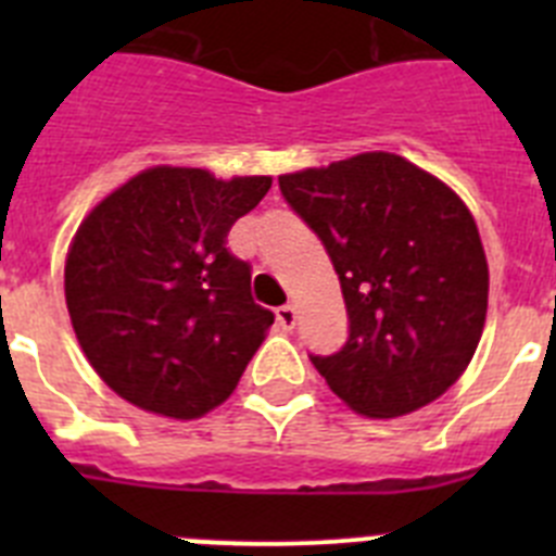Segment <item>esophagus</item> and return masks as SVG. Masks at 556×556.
Masks as SVG:
<instances>
[{
    "mask_svg": "<svg viewBox=\"0 0 556 556\" xmlns=\"http://www.w3.org/2000/svg\"><path fill=\"white\" fill-rule=\"evenodd\" d=\"M275 320H278L283 331H292L294 323H298V312H294V306H281L275 312Z\"/></svg>",
    "mask_w": 556,
    "mask_h": 556,
    "instance_id": "obj_1",
    "label": "esophagus"
}]
</instances>
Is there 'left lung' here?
I'll list each match as a JSON object with an SVG mask.
<instances>
[{
	"mask_svg": "<svg viewBox=\"0 0 556 556\" xmlns=\"http://www.w3.org/2000/svg\"><path fill=\"white\" fill-rule=\"evenodd\" d=\"M339 275L348 339L312 356L353 412L401 417L443 395L488 317V258L468 205L392 152L278 178Z\"/></svg>",
	"mask_w": 556,
	"mask_h": 556,
	"instance_id": "left-lung-1",
	"label": "left lung"
}]
</instances>
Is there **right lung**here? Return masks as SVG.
<instances>
[{
	"mask_svg": "<svg viewBox=\"0 0 556 556\" xmlns=\"http://www.w3.org/2000/svg\"><path fill=\"white\" fill-rule=\"evenodd\" d=\"M269 186L267 175L217 180L152 166L83 219L66 258V306L116 395L194 420L236 390L275 314L253 301L250 264L225 242Z\"/></svg>",
	"mask_w": 556,
	"mask_h": 556,
	"instance_id": "right-lung-1",
	"label": "right lung"
}]
</instances>
